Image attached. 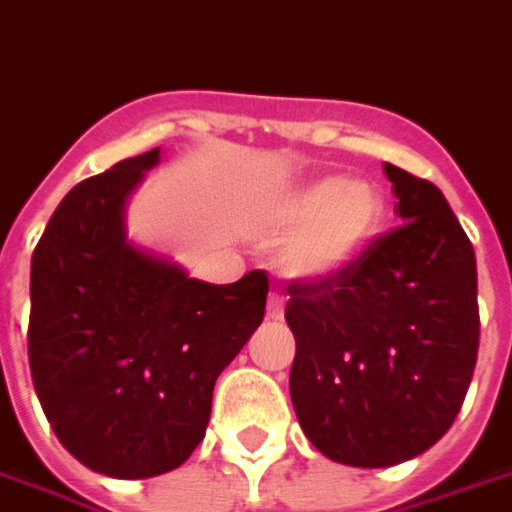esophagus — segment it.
<instances>
[{
	"mask_svg": "<svg viewBox=\"0 0 512 512\" xmlns=\"http://www.w3.org/2000/svg\"><path fill=\"white\" fill-rule=\"evenodd\" d=\"M267 317L270 320H281L284 317V298L278 292H270V298H267Z\"/></svg>",
	"mask_w": 512,
	"mask_h": 512,
	"instance_id": "obj_1",
	"label": "esophagus"
}]
</instances>
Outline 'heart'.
Masks as SVG:
<instances>
[{
	"mask_svg": "<svg viewBox=\"0 0 512 512\" xmlns=\"http://www.w3.org/2000/svg\"><path fill=\"white\" fill-rule=\"evenodd\" d=\"M384 197L362 178H317L284 203L278 231L287 239L281 267L298 281H326L343 273L373 242Z\"/></svg>",
	"mask_w": 512,
	"mask_h": 512,
	"instance_id": "1",
	"label": "heart"
}]
</instances>
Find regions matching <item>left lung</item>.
<instances>
[{
	"instance_id": "1",
	"label": "left lung",
	"mask_w": 512,
	"mask_h": 512,
	"mask_svg": "<svg viewBox=\"0 0 512 512\" xmlns=\"http://www.w3.org/2000/svg\"><path fill=\"white\" fill-rule=\"evenodd\" d=\"M404 225L326 281L287 287L290 396L329 460L387 468L454 424L479 348L477 259L435 183L384 164Z\"/></svg>"
}]
</instances>
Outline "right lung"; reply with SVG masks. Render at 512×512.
<instances>
[{
	"instance_id": "right-lung-1",
	"label": "right lung",
	"mask_w": 512,
	"mask_h": 512,
	"mask_svg": "<svg viewBox=\"0 0 512 512\" xmlns=\"http://www.w3.org/2000/svg\"><path fill=\"white\" fill-rule=\"evenodd\" d=\"M161 150L77 183L30 267V373L63 449L116 479L167 474L206 435L222 370L259 329L267 276L189 278L128 236L125 209Z\"/></svg>"
}]
</instances>
